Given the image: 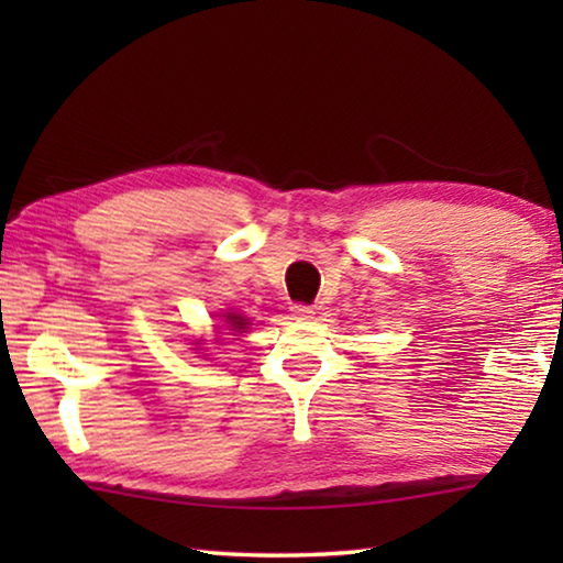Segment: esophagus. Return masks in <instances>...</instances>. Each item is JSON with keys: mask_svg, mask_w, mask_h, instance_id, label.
Masks as SVG:
<instances>
[{"mask_svg": "<svg viewBox=\"0 0 563 563\" xmlns=\"http://www.w3.org/2000/svg\"><path fill=\"white\" fill-rule=\"evenodd\" d=\"M290 316H292V320L305 322V320H312V316H316V310H312L310 305H292Z\"/></svg>", "mask_w": 563, "mask_h": 563, "instance_id": "obj_1", "label": "esophagus"}]
</instances>
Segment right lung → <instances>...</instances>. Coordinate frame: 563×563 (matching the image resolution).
Instances as JSON below:
<instances>
[{"label": "right lung", "mask_w": 563, "mask_h": 563, "mask_svg": "<svg viewBox=\"0 0 563 563\" xmlns=\"http://www.w3.org/2000/svg\"><path fill=\"white\" fill-rule=\"evenodd\" d=\"M223 325H228V330H233L231 335H243V332H247V325H251V320L238 316V312H223ZM196 345H203V342H196Z\"/></svg>", "instance_id": "1"}]
</instances>
